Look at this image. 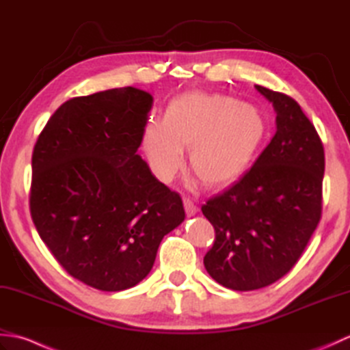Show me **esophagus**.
Returning <instances> with one entry per match:
<instances>
[{"instance_id":"esophagus-1","label":"esophagus","mask_w":350,"mask_h":350,"mask_svg":"<svg viewBox=\"0 0 350 350\" xmlns=\"http://www.w3.org/2000/svg\"><path fill=\"white\" fill-rule=\"evenodd\" d=\"M183 206H185V212H187L188 217H194V215L198 212V207L188 197L183 198Z\"/></svg>"}]
</instances>
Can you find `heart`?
Listing matches in <instances>:
<instances>
[{
    "mask_svg": "<svg viewBox=\"0 0 350 350\" xmlns=\"http://www.w3.org/2000/svg\"><path fill=\"white\" fill-rule=\"evenodd\" d=\"M267 135V120L254 103L226 94L187 93L171 100L163 120L150 118L141 147L153 174L170 182L182 167L183 147L206 185L236 180L256 158Z\"/></svg>",
    "mask_w": 350,
    "mask_h": 350,
    "instance_id": "obj_1",
    "label": "heart"
}]
</instances>
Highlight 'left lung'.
<instances>
[{
  "mask_svg": "<svg viewBox=\"0 0 350 350\" xmlns=\"http://www.w3.org/2000/svg\"><path fill=\"white\" fill-rule=\"evenodd\" d=\"M277 113V132L247 173L202 206L215 228L204 267L239 292L292 269L322 217L323 144L298 102L256 85Z\"/></svg>",
  "mask_w": 350,
  "mask_h": 350,
  "instance_id": "8db88e82",
  "label": "left lung"
}]
</instances>
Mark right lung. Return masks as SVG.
Masks as SVG:
<instances>
[{
	"label": "right lung",
	"instance_id": "obj_1",
	"mask_svg": "<svg viewBox=\"0 0 350 350\" xmlns=\"http://www.w3.org/2000/svg\"><path fill=\"white\" fill-rule=\"evenodd\" d=\"M153 98L133 87L73 98L33 150L29 211L66 272L103 292L137 286L163 236L180 226V196L137 153Z\"/></svg>",
	"mask_w": 350,
	"mask_h": 350
}]
</instances>
